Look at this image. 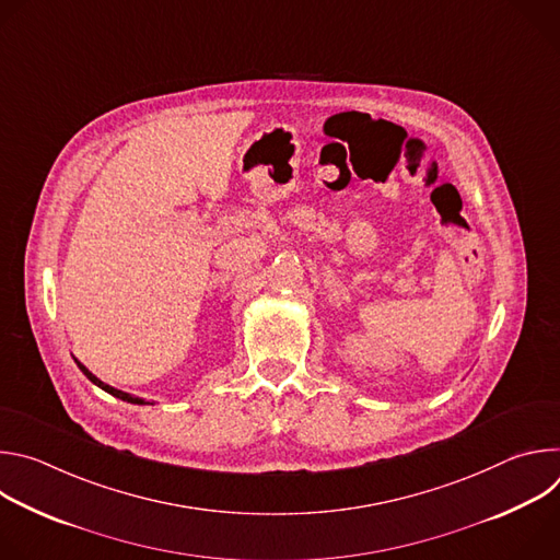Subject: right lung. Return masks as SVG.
<instances>
[{
	"label": "right lung",
	"instance_id": "add662e5",
	"mask_svg": "<svg viewBox=\"0 0 560 560\" xmlns=\"http://www.w3.org/2000/svg\"><path fill=\"white\" fill-rule=\"evenodd\" d=\"M74 363L79 365V370H82L97 387H102L104 392H108V394H113V396H117V398H121V401H126V404H135V406H145V401H143V398H139V396H132V394H128V392H121V389H115V387H110V385H106L104 381H100L86 365H82V363H79L77 359H74Z\"/></svg>",
	"mask_w": 560,
	"mask_h": 560
}]
</instances>
